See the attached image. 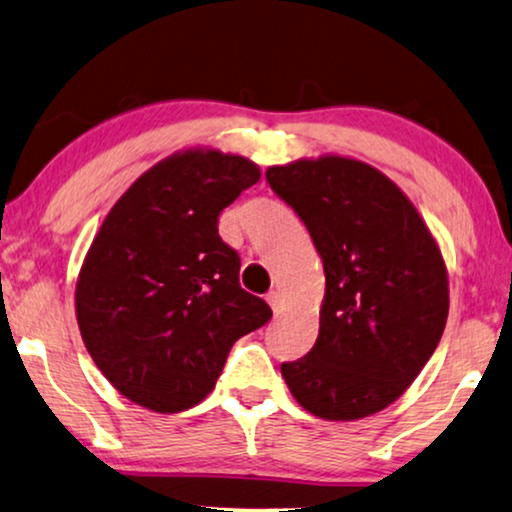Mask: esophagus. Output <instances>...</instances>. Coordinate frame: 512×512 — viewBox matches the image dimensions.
I'll return each instance as SVG.
<instances>
[{
  "label": "esophagus",
  "instance_id": "34e87169",
  "mask_svg": "<svg viewBox=\"0 0 512 512\" xmlns=\"http://www.w3.org/2000/svg\"><path fill=\"white\" fill-rule=\"evenodd\" d=\"M267 302H269L271 309H274V313H281V311H283V299H281V292L271 290L269 295H267Z\"/></svg>",
  "mask_w": 512,
  "mask_h": 512
}]
</instances>
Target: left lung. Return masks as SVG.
Instances as JSON below:
<instances>
[{
  "label": "left lung",
  "mask_w": 512,
  "mask_h": 512,
  "mask_svg": "<svg viewBox=\"0 0 512 512\" xmlns=\"http://www.w3.org/2000/svg\"><path fill=\"white\" fill-rule=\"evenodd\" d=\"M267 182L306 224L325 271L313 349L281 372L306 412L353 421L405 393L449 313L442 252L412 201L346 156L271 166Z\"/></svg>",
  "instance_id": "obj_1"
}]
</instances>
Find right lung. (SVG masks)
Here are the masks:
<instances>
[{
	"label": "right lung",
	"instance_id": "obj_1",
	"mask_svg": "<svg viewBox=\"0 0 512 512\" xmlns=\"http://www.w3.org/2000/svg\"><path fill=\"white\" fill-rule=\"evenodd\" d=\"M257 180L245 156L177 152L142 173L95 234L77 323L93 363L135 405H199L236 339L269 323V304L241 288V257L217 234L222 210Z\"/></svg>",
	"mask_w": 512,
	"mask_h": 512
}]
</instances>
